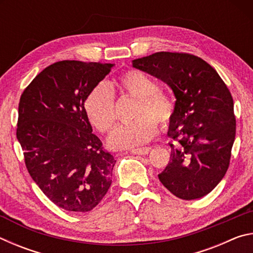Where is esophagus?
Listing matches in <instances>:
<instances>
[{
	"label": "esophagus",
	"instance_id": "esophagus-1",
	"mask_svg": "<svg viewBox=\"0 0 253 253\" xmlns=\"http://www.w3.org/2000/svg\"><path fill=\"white\" fill-rule=\"evenodd\" d=\"M152 151L151 147H143V148H136L131 149L130 153L134 155H147V154Z\"/></svg>",
	"mask_w": 253,
	"mask_h": 253
}]
</instances>
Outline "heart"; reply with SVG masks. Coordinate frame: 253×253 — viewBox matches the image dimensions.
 Instances as JSON below:
<instances>
[{"label": "heart", "mask_w": 253, "mask_h": 253, "mask_svg": "<svg viewBox=\"0 0 253 253\" xmlns=\"http://www.w3.org/2000/svg\"><path fill=\"white\" fill-rule=\"evenodd\" d=\"M124 95L137 99L135 118L129 125L115 128L108 144L115 149L142 146L157 134V122L168 127L175 115V102L168 93L158 90V84L152 77L139 70H128L117 80ZM84 113L91 125L101 132H108L116 123L115 97L105 84L95 85L84 100Z\"/></svg>", "instance_id": "heart-1"}]
</instances>
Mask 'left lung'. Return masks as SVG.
I'll use <instances>...</instances> for the list:
<instances>
[{"mask_svg":"<svg viewBox=\"0 0 253 253\" xmlns=\"http://www.w3.org/2000/svg\"><path fill=\"white\" fill-rule=\"evenodd\" d=\"M132 67L169 85L176 98L168 135L170 160L158 178L182 200L209 194L228 170L235 138L233 99L216 70L196 55L156 52Z\"/></svg>","mask_w":253,"mask_h":253,"instance_id":"obj_1","label":"left lung"}]
</instances>
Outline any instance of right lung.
<instances>
[{
    "instance_id": "right-lung-1",
    "label": "right lung",
    "mask_w": 253,
    "mask_h": 253,
    "mask_svg": "<svg viewBox=\"0 0 253 253\" xmlns=\"http://www.w3.org/2000/svg\"><path fill=\"white\" fill-rule=\"evenodd\" d=\"M113 67L55 62L20 98L16 137L25 166L46 198L66 211H91L110 187L116 161L92 134L84 104Z\"/></svg>"
}]
</instances>
